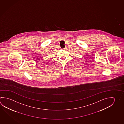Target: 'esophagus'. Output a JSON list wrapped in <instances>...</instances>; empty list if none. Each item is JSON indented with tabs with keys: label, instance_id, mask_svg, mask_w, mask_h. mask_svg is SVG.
I'll return each mask as SVG.
<instances>
[{
	"label": "esophagus",
	"instance_id": "esophagus-1",
	"mask_svg": "<svg viewBox=\"0 0 124 124\" xmlns=\"http://www.w3.org/2000/svg\"><path fill=\"white\" fill-rule=\"evenodd\" d=\"M67 49V47L66 46V47H65V48H63V49H64V50H66Z\"/></svg>",
	"mask_w": 124,
	"mask_h": 124
}]
</instances>
